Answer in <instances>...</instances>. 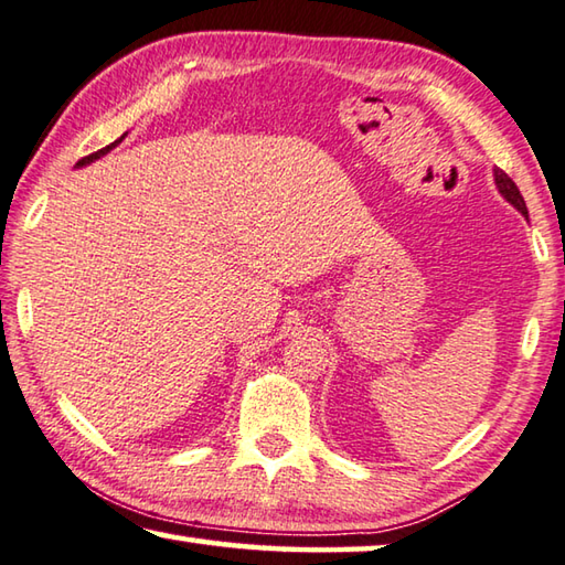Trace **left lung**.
<instances>
[{
  "instance_id": "1",
  "label": "left lung",
  "mask_w": 565,
  "mask_h": 565,
  "mask_svg": "<svg viewBox=\"0 0 565 565\" xmlns=\"http://www.w3.org/2000/svg\"><path fill=\"white\" fill-rule=\"evenodd\" d=\"M494 182H497V188H499V192L504 194V200L507 202H511L514 204V207L524 214V217H529V210H526V202H524V198H521V192H519V188H516V182L511 180L504 170H494Z\"/></svg>"
}]
</instances>
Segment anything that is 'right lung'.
Returning <instances> with one entry per match:
<instances>
[{
    "label": "right lung",
    "mask_w": 565,
    "mask_h": 565,
    "mask_svg": "<svg viewBox=\"0 0 565 565\" xmlns=\"http://www.w3.org/2000/svg\"><path fill=\"white\" fill-rule=\"evenodd\" d=\"M122 138H126V136H120V140H122ZM120 140H116V142H113V146H108V148H104V150H98V152H90V156H86L84 160H78V166H88V162H94V160H98L100 156H106V152H108L110 148H116Z\"/></svg>",
    "instance_id": "1"
}]
</instances>
